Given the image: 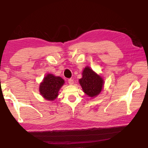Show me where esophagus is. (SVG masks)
Returning a JSON list of instances; mask_svg holds the SVG:
<instances>
[{"label":"esophagus","instance_id":"obj_1","mask_svg":"<svg viewBox=\"0 0 148 148\" xmlns=\"http://www.w3.org/2000/svg\"><path fill=\"white\" fill-rule=\"evenodd\" d=\"M68 82H69V83L70 84H73V83H74V82H73V79H69V80H68Z\"/></svg>","mask_w":148,"mask_h":148}]
</instances>
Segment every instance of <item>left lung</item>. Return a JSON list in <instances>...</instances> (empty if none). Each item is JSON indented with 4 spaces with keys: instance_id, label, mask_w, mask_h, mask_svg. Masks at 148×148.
Returning <instances> with one entry per match:
<instances>
[{
    "instance_id": "left-lung-1",
    "label": "left lung",
    "mask_w": 148,
    "mask_h": 148,
    "mask_svg": "<svg viewBox=\"0 0 148 148\" xmlns=\"http://www.w3.org/2000/svg\"><path fill=\"white\" fill-rule=\"evenodd\" d=\"M83 77L79 82L83 91L89 97H95L101 92L103 87L102 78L89 67H85L83 71Z\"/></svg>"
}]
</instances>
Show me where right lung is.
Here are the masks:
<instances>
[{
    "instance_id": "1",
    "label": "right lung",
    "mask_w": 148,
    "mask_h": 148,
    "mask_svg": "<svg viewBox=\"0 0 148 148\" xmlns=\"http://www.w3.org/2000/svg\"><path fill=\"white\" fill-rule=\"evenodd\" d=\"M64 83V80L61 77L48 74L44 77L43 82L40 84V93L46 99L54 100L57 97L58 92Z\"/></svg>"
}]
</instances>
